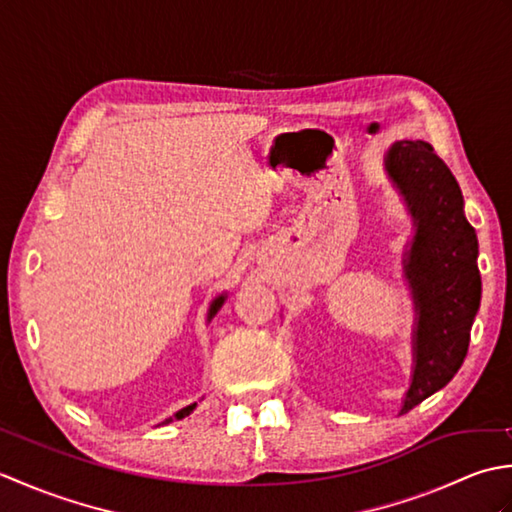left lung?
<instances>
[{
  "instance_id": "left-lung-1",
  "label": "left lung",
  "mask_w": 512,
  "mask_h": 512,
  "mask_svg": "<svg viewBox=\"0 0 512 512\" xmlns=\"http://www.w3.org/2000/svg\"><path fill=\"white\" fill-rule=\"evenodd\" d=\"M385 173L413 222L402 277L413 301L411 383L400 413L447 387L469 352L480 310L477 235L451 169L424 140H400L385 154Z\"/></svg>"
}]
</instances>
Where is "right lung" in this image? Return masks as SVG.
<instances>
[{"label":"right lung","instance_id":"obj_1","mask_svg":"<svg viewBox=\"0 0 512 512\" xmlns=\"http://www.w3.org/2000/svg\"><path fill=\"white\" fill-rule=\"evenodd\" d=\"M226 292H222V295H217L211 303H209V310H206V323H211V319L215 317V314L217 312H220V308L224 306V301H226ZM195 407H198V402H191V405H187V407H182V409H178L176 413H173V416H169V418H165V420H162L160 424H158V427H162V424H169V422H173V420H182V418H187L189 416V413L195 409Z\"/></svg>","mask_w":512,"mask_h":512}]
</instances>
